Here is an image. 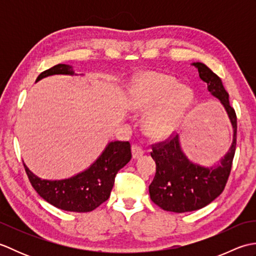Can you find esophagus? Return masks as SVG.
I'll return each mask as SVG.
<instances>
[{
  "label": "esophagus",
  "instance_id": "34e87169",
  "mask_svg": "<svg viewBox=\"0 0 256 256\" xmlns=\"http://www.w3.org/2000/svg\"><path fill=\"white\" fill-rule=\"evenodd\" d=\"M144 154V150L142 148H140L138 145H133L132 146V156L134 160H138L140 157H142Z\"/></svg>",
  "mask_w": 256,
  "mask_h": 256
}]
</instances>
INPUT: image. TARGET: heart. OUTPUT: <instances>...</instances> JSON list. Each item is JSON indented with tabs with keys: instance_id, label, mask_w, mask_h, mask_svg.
<instances>
[{
	"instance_id": "heart-1",
	"label": "heart",
	"mask_w": 256,
	"mask_h": 256,
	"mask_svg": "<svg viewBox=\"0 0 256 256\" xmlns=\"http://www.w3.org/2000/svg\"><path fill=\"white\" fill-rule=\"evenodd\" d=\"M128 102L132 111L145 113V130L154 138L175 133L194 104V94L170 74L158 72L138 74L128 86Z\"/></svg>"
}]
</instances>
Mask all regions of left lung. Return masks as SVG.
<instances>
[{
  "label": "left lung",
  "mask_w": 256,
  "mask_h": 256,
  "mask_svg": "<svg viewBox=\"0 0 256 256\" xmlns=\"http://www.w3.org/2000/svg\"><path fill=\"white\" fill-rule=\"evenodd\" d=\"M208 91L224 108L233 130L232 143L228 153L212 166H202L190 160L182 148L179 135L170 142L153 148L152 158L156 162V174L150 184V196L154 204L166 211L190 212L208 206L224 192L229 178L236 145V116L230 106L229 94L221 79L202 62H192Z\"/></svg>",
  "instance_id": "left-lung-1"
}]
</instances>
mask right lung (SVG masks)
<instances>
[{"mask_svg":"<svg viewBox=\"0 0 256 256\" xmlns=\"http://www.w3.org/2000/svg\"><path fill=\"white\" fill-rule=\"evenodd\" d=\"M54 74L78 76L72 66L58 64L38 76L36 82ZM131 157L130 143L116 140L108 143L101 155L86 170L69 178L42 179L30 170L25 162L24 167L32 186L48 204L64 211L89 212L108 199L116 175Z\"/></svg>","mask_w":256,"mask_h":256,"instance_id":"1","label":"right lung"}]
</instances>
